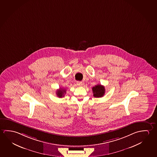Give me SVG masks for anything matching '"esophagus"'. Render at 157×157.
<instances>
[{
  "instance_id": "34e87169",
  "label": "esophagus",
  "mask_w": 157,
  "mask_h": 157,
  "mask_svg": "<svg viewBox=\"0 0 157 157\" xmlns=\"http://www.w3.org/2000/svg\"><path fill=\"white\" fill-rule=\"evenodd\" d=\"M77 85H78V86H82L83 84H82V82L78 81V82H77Z\"/></svg>"
}]
</instances>
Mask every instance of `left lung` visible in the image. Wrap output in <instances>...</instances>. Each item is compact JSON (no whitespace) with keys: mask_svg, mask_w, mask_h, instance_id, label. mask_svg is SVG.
<instances>
[{"mask_svg":"<svg viewBox=\"0 0 157 157\" xmlns=\"http://www.w3.org/2000/svg\"><path fill=\"white\" fill-rule=\"evenodd\" d=\"M94 96L95 98H101L103 97L105 93V88L103 85L98 84L95 85L92 89Z\"/></svg>","mask_w":157,"mask_h":157,"instance_id":"obj_1","label":"left lung"}]
</instances>
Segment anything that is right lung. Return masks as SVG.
<instances>
[{"label":"right lung","instance_id":"obj_1","mask_svg":"<svg viewBox=\"0 0 157 157\" xmlns=\"http://www.w3.org/2000/svg\"><path fill=\"white\" fill-rule=\"evenodd\" d=\"M66 93V90L64 88H60L56 91V95L59 98L64 97V94Z\"/></svg>","mask_w":157,"mask_h":157}]
</instances>
